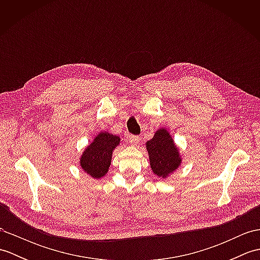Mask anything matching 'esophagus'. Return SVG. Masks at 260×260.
Segmentation results:
<instances>
[{"mask_svg": "<svg viewBox=\"0 0 260 260\" xmlns=\"http://www.w3.org/2000/svg\"><path fill=\"white\" fill-rule=\"evenodd\" d=\"M140 137L139 136H136V135H129V137H128V142L131 143L132 145L133 146H135V145H137L140 143Z\"/></svg>", "mask_w": 260, "mask_h": 260, "instance_id": "esophagus-1", "label": "esophagus"}]
</instances>
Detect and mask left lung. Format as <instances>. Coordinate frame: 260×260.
<instances>
[{"instance_id":"1","label":"left lung","mask_w":260,"mask_h":260,"mask_svg":"<svg viewBox=\"0 0 260 260\" xmlns=\"http://www.w3.org/2000/svg\"><path fill=\"white\" fill-rule=\"evenodd\" d=\"M146 150L153 173L162 179L172 174L182 163L179 148L168 129L163 127L156 131L152 140L146 142Z\"/></svg>"}]
</instances>
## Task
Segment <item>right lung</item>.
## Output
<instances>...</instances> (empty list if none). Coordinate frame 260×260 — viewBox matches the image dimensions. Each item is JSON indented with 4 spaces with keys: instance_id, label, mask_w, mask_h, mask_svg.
<instances>
[{
    "instance_id": "1",
    "label": "right lung",
    "mask_w": 260,
    "mask_h": 260,
    "mask_svg": "<svg viewBox=\"0 0 260 260\" xmlns=\"http://www.w3.org/2000/svg\"><path fill=\"white\" fill-rule=\"evenodd\" d=\"M120 143L119 136L101 132L82 152L80 167L93 179H101L106 175L112 162L113 151Z\"/></svg>"
}]
</instances>
